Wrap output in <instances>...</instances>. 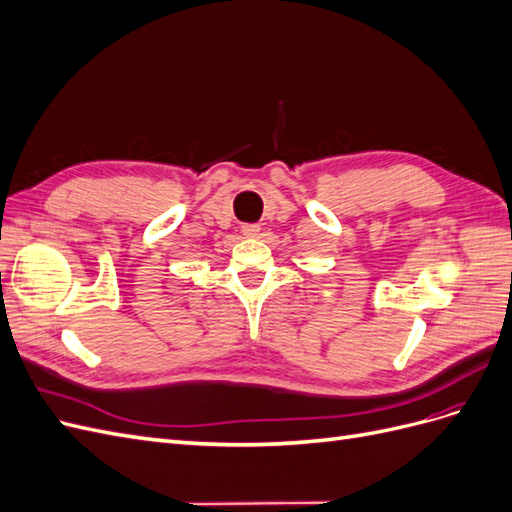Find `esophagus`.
I'll return each instance as SVG.
<instances>
[{"mask_svg": "<svg viewBox=\"0 0 512 512\" xmlns=\"http://www.w3.org/2000/svg\"><path fill=\"white\" fill-rule=\"evenodd\" d=\"M241 232H243L245 237H258L260 226H258V224H243V226H241Z\"/></svg>", "mask_w": 512, "mask_h": 512, "instance_id": "obj_1", "label": "esophagus"}]
</instances>
